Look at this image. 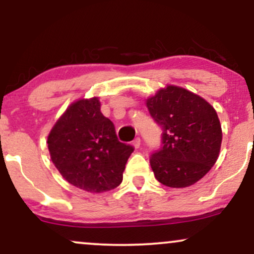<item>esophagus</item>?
Instances as JSON below:
<instances>
[{
	"mask_svg": "<svg viewBox=\"0 0 254 254\" xmlns=\"http://www.w3.org/2000/svg\"><path fill=\"white\" fill-rule=\"evenodd\" d=\"M132 144H133V147L136 148H139V145H141V138H139V137H137V138H135L132 141Z\"/></svg>",
	"mask_w": 254,
	"mask_h": 254,
	"instance_id": "esophagus-1",
	"label": "esophagus"
}]
</instances>
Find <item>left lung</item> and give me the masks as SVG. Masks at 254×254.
Returning <instances> with one entry per match:
<instances>
[{"mask_svg":"<svg viewBox=\"0 0 254 254\" xmlns=\"http://www.w3.org/2000/svg\"><path fill=\"white\" fill-rule=\"evenodd\" d=\"M151 118L161 127V145L151 153L154 176L170 188L197 183L216 162L222 130L216 111L193 93L176 86L147 100Z\"/></svg>","mask_w":254,"mask_h":254,"instance_id":"left-lung-1","label":"left lung"}]
</instances>
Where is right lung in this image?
<instances>
[{
  "mask_svg": "<svg viewBox=\"0 0 254 254\" xmlns=\"http://www.w3.org/2000/svg\"><path fill=\"white\" fill-rule=\"evenodd\" d=\"M48 147L64 179L92 193L117 188L135 149L118 141L115 125L101 113L98 98L71 104L52 127Z\"/></svg>",
  "mask_w": 254,
  "mask_h": 254,
  "instance_id": "add662e5",
  "label": "right lung"
}]
</instances>
